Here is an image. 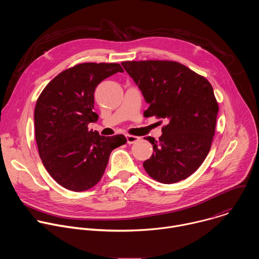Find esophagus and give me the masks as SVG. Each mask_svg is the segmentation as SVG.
Segmentation results:
<instances>
[{
	"mask_svg": "<svg viewBox=\"0 0 259 259\" xmlns=\"http://www.w3.org/2000/svg\"><path fill=\"white\" fill-rule=\"evenodd\" d=\"M126 138H127V143L128 144H133V143H135V142H137L140 138L138 137V136H134V135H127L126 136Z\"/></svg>",
	"mask_w": 259,
	"mask_h": 259,
	"instance_id": "1",
	"label": "esophagus"
}]
</instances>
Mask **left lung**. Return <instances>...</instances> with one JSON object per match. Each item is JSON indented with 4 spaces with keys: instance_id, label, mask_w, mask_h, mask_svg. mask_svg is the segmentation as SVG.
Returning <instances> with one entry per match:
<instances>
[{
    "instance_id": "left-lung-1",
    "label": "left lung",
    "mask_w": 259,
    "mask_h": 259,
    "mask_svg": "<svg viewBox=\"0 0 259 259\" xmlns=\"http://www.w3.org/2000/svg\"><path fill=\"white\" fill-rule=\"evenodd\" d=\"M123 67L150 104L144 117L167 119L143 167L153 179L175 183L188 178L204 162L215 133L218 103L209 81L172 60L123 61Z\"/></svg>"
}]
</instances>
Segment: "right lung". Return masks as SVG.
Returning <instances> with one entry per match:
<instances>
[{
  "instance_id": "obj_1",
  "label": "right lung",
  "mask_w": 259,
  "mask_h": 259,
  "mask_svg": "<svg viewBox=\"0 0 259 259\" xmlns=\"http://www.w3.org/2000/svg\"><path fill=\"white\" fill-rule=\"evenodd\" d=\"M118 71H124L119 63H79L62 70L36 100L34 135L39 155L52 178L69 191L93 188L110 153L127 142L124 135L105 137L88 128L98 120L93 110L97 85Z\"/></svg>"
}]
</instances>
